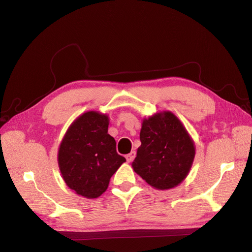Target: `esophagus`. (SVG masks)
Instances as JSON below:
<instances>
[{"label": "esophagus", "instance_id": "34e87169", "mask_svg": "<svg viewBox=\"0 0 252 252\" xmlns=\"http://www.w3.org/2000/svg\"><path fill=\"white\" fill-rule=\"evenodd\" d=\"M134 158H135V151H132V153L126 156V159L127 162H132L134 160Z\"/></svg>", "mask_w": 252, "mask_h": 252}]
</instances>
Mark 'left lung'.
<instances>
[{"label": "left lung", "mask_w": 252, "mask_h": 252, "mask_svg": "<svg viewBox=\"0 0 252 252\" xmlns=\"http://www.w3.org/2000/svg\"><path fill=\"white\" fill-rule=\"evenodd\" d=\"M134 172L158 190L178 186L189 174L195 146L180 120L171 112L144 119Z\"/></svg>", "instance_id": "1"}]
</instances>
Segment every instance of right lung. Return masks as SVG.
<instances>
[{
	"label": "right lung",
	"mask_w": 252,
	"mask_h": 252,
	"mask_svg": "<svg viewBox=\"0 0 252 252\" xmlns=\"http://www.w3.org/2000/svg\"><path fill=\"white\" fill-rule=\"evenodd\" d=\"M108 116L98 112L80 115L64 135L58 164L65 184L76 194L96 198L126 159L117 154L116 140L107 133Z\"/></svg>",
	"instance_id": "obj_1"
}]
</instances>
